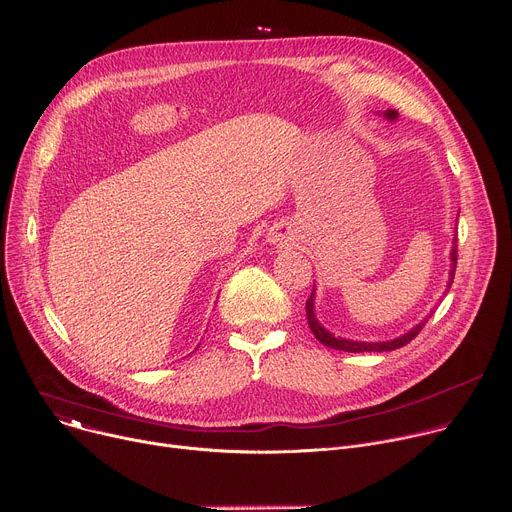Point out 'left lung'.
Listing matches in <instances>:
<instances>
[{
	"mask_svg": "<svg viewBox=\"0 0 512 512\" xmlns=\"http://www.w3.org/2000/svg\"><path fill=\"white\" fill-rule=\"evenodd\" d=\"M383 117L387 121H395L399 117L397 111L393 109H387L383 113ZM458 239H454L452 243V251H450V281H448V289L452 287V281H454V273H456V263H458ZM446 289V291H448ZM314 300H316V287L312 291L310 300L306 302V316H308V326L310 330L314 332V336L318 338V342H322L324 346L328 348H334V350H344V352H387V350H397L401 346H405L407 342H411L419 332L421 328L425 326L427 318H423L419 324H415L413 328H409L405 334L397 336V338H391V340H379V342H362V340H350V338H342V336H334L330 330H326L318 316H316V306H314Z\"/></svg>",
	"mask_w": 512,
	"mask_h": 512,
	"instance_id": "obj_1",
	"label": "left lung"
}]
</instances>
